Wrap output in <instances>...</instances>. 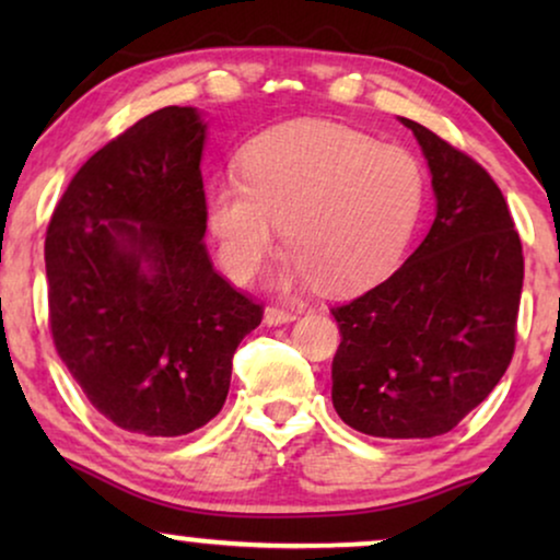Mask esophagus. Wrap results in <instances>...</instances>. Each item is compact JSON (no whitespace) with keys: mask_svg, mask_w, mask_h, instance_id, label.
<instances>
[{"mask_svg":"<svg viewBox=\"0 0 560 560\" xmlns=\"http://www.w3.org/2000/svg\"><path fill=\"white\" fill-rule=\"evenodd\" d=\"M262 320L267 326H282V324H290V320H295V313L285 308H275L272 305V308H265Z\"/></svg>","mask_w":560,"mask_h":560,"instance_id":"1","label":"esophagus"}]
</instances>
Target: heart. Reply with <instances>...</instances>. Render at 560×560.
<instances>
[{
    "instance_id": "obj_1",
    "label": "heart",
    "mask_w": 560,
    "mask_h": 560,
    "mask_svg": "<svg viewBox=\"0 0 560 560\" xmlns=\"http://www.w3.org/2000/svg\"><path fill=\"white\" fill-rule=\"evenodd\" d=\"M240 173L209 190L206 224L234 282L262 270L282 224L280 290L370 288L402 259L425 203L423 167L408 150L331 121L267 129L242 150Z\"/></svg>"
}]
</instances>
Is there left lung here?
<instances>
[{"label":"left lung","instance_id":"8db88e82","mask_svg":"<svg viewBox=\"0 0 560 560\" xmlns=\"http://www.w3.org/2000/svg\"><path fill=\"white\" fill-rule=\"evenodd\" d=\"M423 152L435 219L377 288L334 308L331 400L374 439H433L492 393L515 351L523 244L485 167L400 117Z\"/></svg>","mask_w":560,"mask_h":560}]
</instances>
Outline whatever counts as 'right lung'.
<instances>
[{
    "mask_svg": "<svg viewBox=\"0 0 560 560\" xmlns=\"http://www.w3.org/2000/svg\"><path fill=\"white\" fill-rule=\"evenodd\" d=\"M206 129L196 106L148 114L83 163L45 236L58 354L106 420L144 439L217 418L262 320L206 252Z\"/></svg>",
    "mask_w": 560,
    "mask_h": 560,
    "instance_id": "add662e5",
    "label": "right lung"
}]
</instances>
